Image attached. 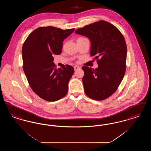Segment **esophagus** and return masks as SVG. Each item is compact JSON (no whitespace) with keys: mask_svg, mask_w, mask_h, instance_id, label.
Listing matches in <instances>:
<instances>
[{"mask_svg":"<svg viewBox=\"0 0 151 151\" xmlns=\"http://www.w3.org/2000/svg\"><path fill=\"white\" fill-rule=\"evenodd\" d=\"M80 68V67H79V66H78V65H75V66H74V70H75V71H77V70H78Z\"/></svg>","mask_w":151,"mask_h":151,"instance_id":"esophagus-1","label":"esophagus"}]
</instances>
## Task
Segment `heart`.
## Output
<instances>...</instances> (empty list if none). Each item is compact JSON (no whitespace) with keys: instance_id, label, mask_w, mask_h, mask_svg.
I'll use <instances>...</instances> for the list:
<instances>
[{"instance_id":"b5f03b06","label":"heart","mask_w":151,"mask_h":151,"mask_svg":"<svg viewBox=\"0 0 151 151\" xmlns=\"http://www.w3.org/2000/svg\"><path fill=\"white\" fill-rule=\"evenodd\" d=\"M85 39H86V38H84V37H80L79 38H78L77 41H78V40H85Z\"/></svg>"}]
</instances>
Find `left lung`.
Segmentation results:
<instances>
[{
    "label": "left lung",
    "mask_w": 151,
    "mask_h": 151,
    "mask_svg": "<svg viewBox=\"0 0 151 151\" xmlns=\"http://www.w3.org/2000/svg\"><path fill=\"white\" fill-rule=\"evenodd\" d=\"M75 33L89 39L91 55L99 65L95 70L82 67L85 93L94 100H105L116 91L126 72L127 46L124 37L114 25L104 20L78 29Z\"/></svg>",
    "instance_id": "left-lung-1"
}]
</instances>
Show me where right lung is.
<instances>
[{
    "label": "right lung",
    "mask_w": 151,
    "mask_h": 151,
    "mask_svg": "<svg viewBox=\"0 0 151 151\" xmlns=\"http://www.w3.org/2000/svg\"><path fill=\"white\" fill-rule=\"evenodd\" d=\"M74 30L40 27L29 35L23 44L24 71L33 91L45 100L56 101L67 93L73 67L67 65L57 69L52 55L61 54L63 41Z\"/></svg>",
    "instance_id": "add662e5"
}]
</instances>
